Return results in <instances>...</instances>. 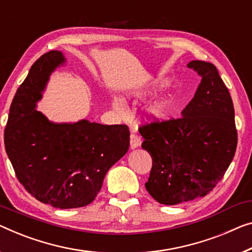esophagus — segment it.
Here are the masks:
<instances>
[{"label": "esophagus", "instance_id": "34e87169", "mask_svg": "<svg viewBox=\"0 0 252 252\" xmlns=\"http://www.w3.org/2000/svg\"><path fill=\"white\" fill-rule=\"evenodd\" d=\"M140 144H141V140H140V137L138 136V133L136 131H131V134H130L131 148H137L138 146H140Z\"/></svg>", "mask_w": 252, "mask_h": 252}]
</instances>
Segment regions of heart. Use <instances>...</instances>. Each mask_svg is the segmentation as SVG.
<instances>
[{"label": "heart", "instance_id": "heart-1", "mask_svg": "<svg viewBox=\"0 0 252 252\" xmlns=\"http://www.w3.org/2000/svg\"><path fill=\"white\" fill-rule=\"evenodd\" d=\"M113 105H114L115 110H118L119 112L125 111V105H123V103L119 98L114 99ZM167 110H168L167 103L160 100V102L154 103L152 106L148 108V113L152 115L153 118H162V116H164L167 113Z\"/></svg>", "mask_w": 252, "mask_h": 252}]
</instances>
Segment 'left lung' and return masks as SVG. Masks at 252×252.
Segmentation results:
<instances>
[{"label":"left lung","mask_w":252,"mask_h":252,"mask_svg":"<svg viewBox=\"0 0 252 252\" xmlns=\"http://www.w3.org/2000/svg\"><path fill=\"white\" fill-rule=\"evenodd\" d=\"M188 67L201 81L182 115L160 121L149 116L139 129L141 147L153 159L146 189L164 205L208 194L223 179L238 145L233 102L216 66L191 61Z\"/></svg>","instance_id":"left-lung-1"}]
</instances>
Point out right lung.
Segmentation results:
<instances>
[{
	"label": "right lung",
	"mask_w": 252,
	"mask_h": 252,
	"mask_svg": "<svg viewBox=\"0 0 252 252\" xmlns=\"http://www.w3.org/2000/svg\"><path fill=\"white\" fill-rule=\"evenodd\" d=\"M64 62L61 52L43 54L30 67L11 103L4 146L18 181L37 200L55 208L89 205L107 171L130 145L126 125L82 120L54 125L35 110L52 71Z\"/></svg>",
	"instance_id": "add662e5"
}]
</instances>
